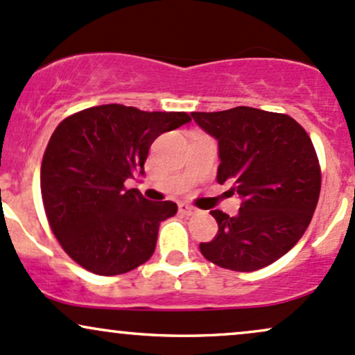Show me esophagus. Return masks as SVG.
<instances>
[{
    "label": "esophagus",
    "instance_id": "34e87169",
    "mask_svg": "<svg viewBox=\"0 0 355 355\" xmlns=\"http://www.w3.org/2000/svg\"><path fill=\"white\" fill-rule=\"evenodd\" d=\"M178 211H180V214H183V215H193L195 211H197V209L189 205V203L182 202V203H178Z\"/></svg>",
    "mask_w": 355,
    "mask_h": 355
}]
</instances>
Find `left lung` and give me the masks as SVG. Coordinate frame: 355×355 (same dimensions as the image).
<instances>
[{
	"mask_svg": "<svg viewBox=\"0 0 355 355\" xmlns=\"http://www.w3.org/2000/svg\"><path fill=\"white\" fill-rule=\"evenodd\" d=\"M195 123L218 141L220 185L242 198L235 217L211 210L218 232L200 252L215 266L254 272L299 242L320 193V166L311 137L284 113L235 107L193 112Z\"/></svg>",
	"mask_w": 355,
	"mask_h": 355,
	"instance_id": "obj_1",
	"label": "left lung"
}]
</instances>
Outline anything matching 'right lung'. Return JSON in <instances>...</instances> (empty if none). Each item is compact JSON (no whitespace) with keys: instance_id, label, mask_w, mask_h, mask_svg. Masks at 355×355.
Wrapping results in <instances>:
<instances>
[{"instance_id":"right-lung-1","label":"right lung","mask_w":355,"mask_h":355,"mask_svg":"<svg viewBox=\"0 0 355 355\" xmlns=\"http://www.w3.org/2000/svg\"><path fill=\"white\" fill-rule=\"evenodd\" d=\"M185 112L100 105L64 118L42 162V197L63 250L96 275H120L153 255L177 203L150 202L125 182L145 175L155 138L189 123Z\"/></svg>"}]
</instances>
